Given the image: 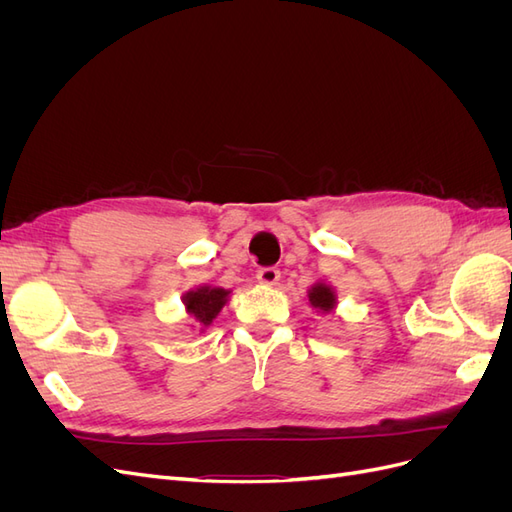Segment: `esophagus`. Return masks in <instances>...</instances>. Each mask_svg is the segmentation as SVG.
<instances>
[{
	"label": "esophagus",
	"mask_w": 512,
	"mask_h": 512,
	"mask_svg": "<svg viewBox=\"0 0 512 512\" xmlns=\"http://www.w3.org/2000/svg\"><path fill=\"white\" fill-rule=\"evenodd\" d=\"M256 280L260 284L265 286H275L277 280H280V271H277L275 267H262L258 273H256Z\"/></svg>",
	"instance_id": "esophagus-1"
}]
</instances>
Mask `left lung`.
Returning a JSON list of instances; mask_svg holds the SVG:
<instances>
[{
  "instance_id": "left-lung-1",
  "label": "left lung",
  "mask_w": 512,
  "mask_h": 512,
  "mask_svg": "<svg viewBox=\"0 0 512 512\" xmlns=\"http://www.w3.org/2000/svg\"><path fill=\"white\" fill-rule=\"evenodd\" d=\"M307 299H309V303H312L314 309H318L320 314H331L333 309H335V305H337L335 290L329 284H324V282H318V284H314L312 288H309Z\"/></svg>"
}]
</instances>
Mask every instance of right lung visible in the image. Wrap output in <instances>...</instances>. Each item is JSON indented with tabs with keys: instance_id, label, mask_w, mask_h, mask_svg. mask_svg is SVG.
Listing matches in <instances>:
<instances>
[{
	"instance_id": "obj_1",
	"label": "right lung",
	"mask_w": 512,
	"mask_h": 512,
	"mask_svg": "<svg viewBox=\"0 0 512 512\" xmlns=\"http://www.w3.org/2000/svg\"><path fill=\"white\" fill-rule=\"evenodd\" d=\"M228 294L230 290L218 286H200L183 294V305L188 309V314L205 329L222 312V307L228 301Z\"/></svg>"
}]
</instances>
